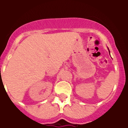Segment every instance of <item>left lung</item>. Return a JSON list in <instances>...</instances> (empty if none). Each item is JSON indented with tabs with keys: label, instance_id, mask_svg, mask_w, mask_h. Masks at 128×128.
Masks as SVG:
<instances>
[{
	"label": "left lung",
	"instance_id": "left-lung-1",
	"mask_svg": "<svg viewBox=\"0 0 128 128\" xmlns=\"http://www.w3.org/2000/svg\"><path fill=\"white\" fill-rule=\"evenodd\" d=\"M107 48H108V51H109V53H110V50H109V48H108V47H107Z\"/></svg>",
	"mask_w": 128,
	"mask_h": 128
}]
</instances>
